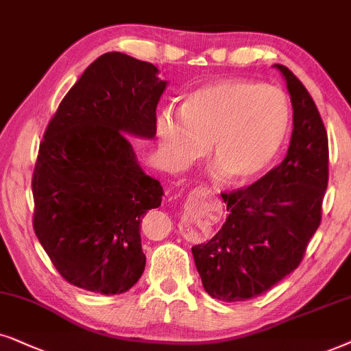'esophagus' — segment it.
Masks as SVG:
<instances>
[{
    "label": "esophagus",
    "instance_id": "34e87169",
    "mask_svg": "<svg viewBox=\"0 0 351 351\" xmlns=\"http://www.w3.org/2000/svg\"><path fill=\"white\" fill-rule=\"evenodd\" d=\"M194 193H202V194H210V193H212V191H210L208 188H204V186H199V188H195L194 189Z\"/></svg>",
    "mask_w": 351,
    "mask_h": 351
}]
</instances>
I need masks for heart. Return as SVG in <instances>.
<instances>
[{"instance_id": "obj_1", "label": "heart", "mask_w": 351, "mask_h": 351, "mask_svg": "<svg viewBox=\"0 0 351 351\" xmlns=\"http://www.w3.org/2000/svg\"><path fill=\"white\" fill-rule=\"evenodd\" d=\"M289 123L291 110L281 90L247 80H218L189 93L180 115L163 110L157 138L173 165L195 160L210 144L224 176L244 183L273 162Z\"/></svg>"}]
</instances>
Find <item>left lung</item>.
Wrapping results in <instances>:
<instances>
[{
  "mask_svg": "<svg viewBox=\"0 0 351 351\" xmlns=\"http://www.w3.org/2000/svg\"><path fill=\"white\" fill-rule=\"evenodd\" d=\"M274 67L286 78L293 107L287 156L254 184L221 193L226 221L208 242L193 247L205 292L223 302L258 297L291 274L322 217L328 133L303 83L286 65Z\"/></svg>",
  "mask_w": 351,
  "mask_h": 351,
  "instance_id": "1",
  "label": "left lung"
}]
</instances>
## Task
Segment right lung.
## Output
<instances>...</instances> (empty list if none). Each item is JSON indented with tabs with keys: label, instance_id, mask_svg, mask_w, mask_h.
<instances>
[{
	"label": "right lung",
	"instance_id": "add662e5",
	"mask_svg": "<svg viewBox=\"0 0 351 351\" xmlns=\"http://www.w3.org/2000/svg\"><path fill=\"white\" fill-rule=\"evenodd\" d=\"M156 65L106 53L70 88L40 143L34 231L72 286L114 295L141 278V221L163 189L136 162L127 133L154 138L167 83Z\"/></svg>",
	"mask_w": 351,
	"mask_h": 351
}]
</instances>
